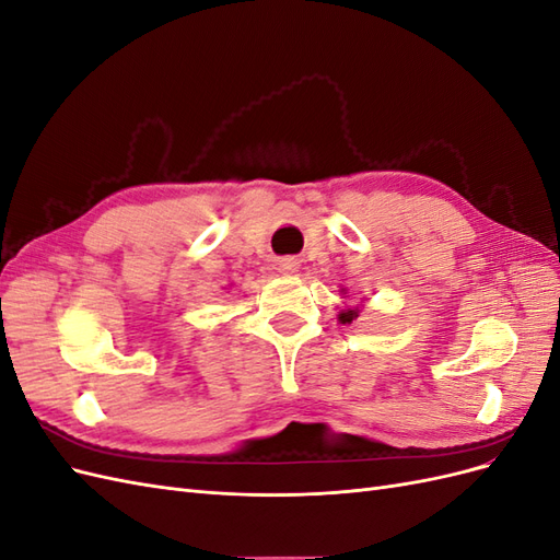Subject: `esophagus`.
Returning <instances> with one entry per match:
<instances>
[{
    "label": "esophagus",
    "instance_id": "esophagus-1",
    "mask_svg": "<svg viewBox=\"0 0 560 560\" xmlns=\"http://www.w3.org/2000/svg\"><path fill=\"white\" fill-rule=\"evenodd\" d=\"M296 261L294 259H284L282 264H280V270H282V273H292V270H296Z\"/></svg>",
    "mask_w": 560,
    "mask_h": 560
}]
</instances>
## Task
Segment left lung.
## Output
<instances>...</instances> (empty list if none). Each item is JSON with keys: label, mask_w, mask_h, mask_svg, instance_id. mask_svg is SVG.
<instances>
[{"label": "left lung", "mask_w": 560, "mask_h": 560, "mask_svg": "<svg viewBox=\"0 0 560 560\" xmlns=\"http://www.w3.org/2000/svg\"><path fill=\"white\" fill-rule=\"evenodd\" d=\"M352 317H358V313H354V311H348V313H341V322H352Z\"/></svg>", "instance_id": "1"}]
</instances>
